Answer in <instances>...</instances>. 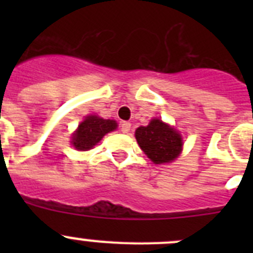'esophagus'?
I'll list each match as a JSON object with an SVG mask.
<instances>
[{"label":"esophagus","mask_w":253,"mask_h":253,"mask_svg":"<svg viewBox=\"0 0 253 253\" xmlns=\"http://www.w3.org/2000/svg\"><path fill=\"white\" fill-rule=\"evenodd\" d=\"M130 128H131V124L129 122H124L122 124V126H120V129H122L123 133H128V131L130 130Z\"/></svg>","instance_id":"34e87169"}]
</instances>
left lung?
I'll return each mask as SVG.
<instances>
[{"label":"left lung","instance_id":"obj_1","mask_svg":"<svg viewBox=\"0 0 253 253\" xmlns=\"http://www.w3.org/2000/svg\"><path fill=\"white\" fill-rule=\"evenodd\" d=\"M135 138L142 151L157 165L173 161L182 148L180 134L160 119H153L147 126H139Z\"/></svg>","mask_w":253,"mask_h":253}]
</instances>
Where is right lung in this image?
<instances>
[{
	"instance_id": "right-lung-1",
	"label": "right lung",
	"mask_w": 253,
	"mask_h": 253,
	"mask_svg": "<svg viewBox=\"0 0 253 253\" xmlns=\"http://www.w3.org/2000/svg\"><path fill=\"white\" fill-rule=\"evenodd\" d=\"M116 122L110 119H101L99 116L91 115L78 125V129L73 134L72 144L76 149L87 151L101 140L105 134L116 129Z\"/></svg>"
}]
</instances>
